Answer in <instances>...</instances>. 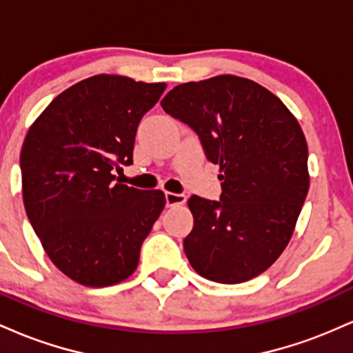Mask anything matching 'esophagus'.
Masks as SVG:
<instances>
[{
  "instance_id": "obj_1",
  "label": "esophagus",
  "mask_w": 353,
  "mask_h": 353,
  "mask_svg": "<svg viewBox=\"0 0 353 353\" xmlns=\"http://www.w3.org/2000/svg\"><path fill=\"white\" fill-rule=\"evenodd\" d=\"M188 197L184 194H174V192H165V204L169 208H174V205H182Z\"/></svg>"
}]
</instances>
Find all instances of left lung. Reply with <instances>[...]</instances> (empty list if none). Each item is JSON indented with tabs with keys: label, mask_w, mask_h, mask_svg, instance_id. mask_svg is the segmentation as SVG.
<instances>
[{
	"label": "left lung",
	"mask_w": 353,
	"mask_h": 353,
	"mask_svg": "<svg viewBox=\"0 0 353 353\" xmlns=\"http://www.w3.org/2000/svg\"><path fill=\"white\" fill-rule=\"evenodd\" d=\"M161 106L199 136L221 169V201H188L190 265L219 283L257 277L289 244L309 192V149L297 119L269 89L232 74L179 84Z\"/></svg>",
	"instance_id": "obj_1"
}]
</instances>
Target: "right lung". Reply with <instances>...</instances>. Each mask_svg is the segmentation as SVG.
I'll use <instances>...</instances> for the list:
<instances>
[{"mask_svg": "<svg viewBox=\"0 0 353 353\" xmlns=\"http://www.w3.org/2000/svg\"><path fill=\"white\" fill-rule=\"evenodd\" d=\"M164 89L92 76L52 99L28 131L19 157L24 209L52 264L81 285L125 281L163 212V190L129 188L112 171L132 164L137 125Z\"/></svg>", "mask_w": 353, "mask_h": 353, "instance_id": "add662e5", "label": "right lung"}]
</instances>
